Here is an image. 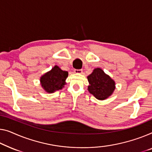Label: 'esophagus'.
I'll use <instances>...</instances> for the list:
<instances>
[{
	"mask_svg": "<svg viewBox=\"0 0 152 152\" xmlns=\"http://www.w3.org/2000/svg\"><path fill=\"white\" fill-rule=\"evenodd\" d=\"M74 72L76 74H83V69H75L74 70Z\"/></svg>",
	"mask_w": 152,
	"mask_h": 152,
	"instance_id": "34e87169",
	"label": "esophagus"
}]
</instances>
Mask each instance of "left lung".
I'll return each mask as SVG.
<instances>
[{
    "label": "left lung",
    "instance_id": "left-lung-1",
    "mask_svg": "<svg viewBox=\"0 0 152 152\" xmlns=\"http://www.w3.org/2000/svg\"><path fill=\"white\" fill-rule=\"evenodd\" d=\"M89 85L88 91L96 99L104 100L113 94L115 89V82L101 68L97 67L87 76Z\"/></svg>",
    "mask_w": 152,
    "mask_h": 152
}]
</instances>
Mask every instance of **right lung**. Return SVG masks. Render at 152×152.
I'll list each match as a JSON object with an SVG mask.
<instances>
[{
  "instance_id": "1",
  "label": "right lung",
  "mask_w": 152,
  "mask_h": 152,
  "mask_svg": "<svg viewBox=\"0 0 152 152\" xmlns=\"http://www.w3.org/2000/svg\"><path fill=\"white\" fill-rule=\"evenodd\" d=\"M68 72L63 71L57 65L40 77V84L45 91L53 94L56 91L62 89L66 85Z\"/></svg>"
}]
</instances>
